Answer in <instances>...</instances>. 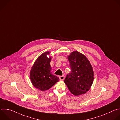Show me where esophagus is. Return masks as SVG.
<instances>
[{
	"mask_svg": "<svg viewBox=\"0 0 120 120\" xmlns=\"http://www.w3.org/2000/svg\"><path fill=\"white\" fill-rule=\"evenodd\" d=\"M59 79L61 80V81H63L64 79V76H59Z\"/></svg>",
	"mask_w": 120,
	"mask_h": 120,
	"instance_id": "esophagus-1",
	"label": "esophagus"
}]
</instances>
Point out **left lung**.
Listing matches in <instances>:
<instances>
[{"label":"left lung","instance_id":"obj_1","mask_svg":"<svg viewBox=\"0 0 120 120\" xmlns=\"http://www.w3.org/2000/svg\"><path fill=\"white\" fill-rule=\"evenodd\" d=\"M71 73L68 74L64 82L70 92L75 96L86 93L94 81L92 66L84 55L75 51L68 56Z\"/></svg>","mask_w":120,"mask_h":120}]
</instances>
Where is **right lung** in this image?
<instances>
[{"mask_svg": "<svg viewBox=\"0 0 120 120\" xmlns=\"http://www.w3.org/2000/svg\"><path fill=\"white\" fill-rule=\"evenodd\" d=\"M49 54V51H47L41 55L34 63L30 72L32 83L41 91L50 89L59 81V77L51 74V57L47 56Z\"/></svg>", "mask_w": 120, "mask_h": 120, "instance_id": "right-lung-1", "label": "right lung"}]
</instances>
